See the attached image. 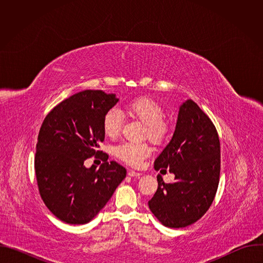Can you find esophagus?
Masks as SVG:
<instances>
[{
  "label": "esophagus",
  "instance_id": "34e87169",
  "mask_svg": "<svg viewBox=\"0 0 263 263\" xmlns=\"http://www.w3.org/2000/svg\"><path fill=\"white\" fill-rule=\"evenodd\" d=\"M128 175H129V176H131V177H140V176H141V173H139V172H135V171H133V170H129Z\"/></svg>",
  "mask_w": 263,
  "mask_h": 263
}]
</instances>
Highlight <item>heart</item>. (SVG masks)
I'll return each instance as SVG.
<instances>
[{
	"mask_svg": "<svg viewBox=\"0 0 263 263\" xmlns=\"http://www.w3.org/2000/svg\"><path fill=\"white\" fill-rule=\"evenodd\" d=\"M123 110L129 117L144 124V137L155 142L163 140L167 133L168 125L164 120L163 108L154 99L148 97L135 98L126 103ZM122 125L123 116L118 109L112 108L106 112L102 121L103 132L106 136L110 138L117 137L122 129ZM151 151V147L147 144L124 142L115 148V154L122 161L133 166H138L149 156Z\"/></svg>",
	"mask_w": 263,
	"mask_h": 263,
	"instance_id": "heart-1",
	"label": "heart"
}]
</instances>
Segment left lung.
I'll return each instance as SVG.
<instances>
[{
	"mask_svg": "<svg viewBox=\"0 0 263 263\" xmlns=\"http://www.w3.org/2000/svg\"><path fill=\"white\" fill-rule=\"evenodd\" d=\"M154 167L175 175L173 183L157 176L158 189L148 208L158 220L165 227L184 228L200 219L217 191L220 144L213 123L193 100L180 106L174 135Z\"/></svg>",
	"mask_w": 263,
	"mask_h": 263,
	"instance_id": "1",
	"label": "left lung"
}]
</instances>
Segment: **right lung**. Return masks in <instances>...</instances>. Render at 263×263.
Instances as JSON below:
<instances>
[{
    "label": "right lung",
    "instance_id": "obj_1",
    "mask_svg": "<svg viewBox=\"0 0 263 263\" xmlns=\"http://www.w3.org/2000/svg\"><path fill=\"white\" fill-rule=\"evenodd\" d=\"M119 102L114 93L84 90L55 106L44 120L34 160L37 185L48 209L70 224L90 221L106 205L127 171L99 151L105 133L102 121ZM95 156L104 163L85 167Z\"/></svg>",
    "mask_w": 263,
    "mask_h": 263
}]
</instances>
